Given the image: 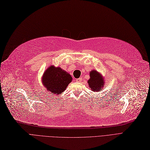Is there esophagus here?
Segmentation results:
<instances>
[{"label": "esophagus", "instance_id": "esophagus-1", "mask_svg": "<svg viewBox=\"0 0 150 150\" xmlns=\"http://www.w3.org/2000/svg\"><path fill=\"white\" fill-rule=\"evenodd\" d=\"M81 78H79V79H76V81H78V82H80L81 81Z\"/></svg>", "mask_w": 150, "mask_h": 150}]
</instances>
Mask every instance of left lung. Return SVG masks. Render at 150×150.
Masks as SVG:
<instances>
[{
    "label": "left lung",
    "mask_w": 150,
    "mask_h": 150,
    "mask_svg": "<svg viewBox=\"0 0 150 150\" xmlns=\"http://www.w3.org/2000/svg\"><path fill=\"white\" fill-rule=\"evenodd\" d=\"M90 79L88 80V83L91 90L93 91H98L103 88L104 81L101 78L100 74L96 70H92L90 74Z\"/></svg>",
    "instance_id": "left-lung-1"
}]
</instances>
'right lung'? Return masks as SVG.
Returning a JSON list of instances; mask_svg holds the SVG:
<instances>
[{"label":"right lung","mask_w":150,"mask_h":150,"mask_svg":"<svg viewBox=\"0 0 150 150\" xmlns=\"http://www.w3.org/2000/svg\"><path fill=\"white\" fill-rule=\"evenodd\" d=\"M43 84L52 95L64 91L72 80L71 75L60 67H50L43 74Z\"/></svg>","instance_id":"obj_1"}]
</instances>
